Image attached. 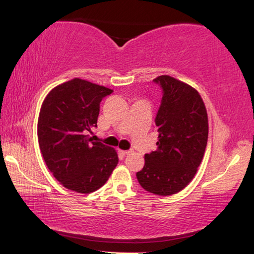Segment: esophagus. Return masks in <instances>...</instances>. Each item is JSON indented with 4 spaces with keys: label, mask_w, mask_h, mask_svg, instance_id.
Wrapping results in <instances>:
<instances>
[{
    "label": "esophagus",
    "mask_w": 254,
    "mask_h": 254,
    "mask_svg": "<svg viewBox=\"0 0 254 254\" xmlns=\"http://www.w3.org/2000/svg\"><path fill=\"white\" fill-rule=\"evenodd\" d=\"M120 153H121L123 156H126V155H127V154H130V150H120Z\"/></svg>",
    "instance_id": "obj_1"
}]
</instances>
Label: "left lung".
Segmentation results:
<instances>
[{
	"mask_svg": "<svg viewBox=\"0 0 254 254\" xmlns=\"http://www.w3.org/2000/svg\"><path fill=\"white\" fill-rule=\"evenodd\" d=\"M163 90L155 124L157 149L145 154L136 178L145 190L167 196L185 189L195 176L206 148L207 112L197 91L168 75L154 79Z\"/></svg>",
	"mask_w": 254,
	"mask_h": 254,
	"instance_id": "obj_1",
	"label": "left lung"
}]
</instances>
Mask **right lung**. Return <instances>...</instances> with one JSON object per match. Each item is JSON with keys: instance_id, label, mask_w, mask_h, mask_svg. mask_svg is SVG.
I'll return each mask as SVG.
<instances>
[{"instance_id": "1", "label": "right lung", "mask_w": 254, "mask_h": 254, "mask_svg": "<svg viewBox=\"0 0 254 254\" xmlns=\"http://www.w3.org/2000/svg\"><path fill=\"white\" fill-rule=\"evenodd\" d=\"M104 86L74 78L47 95L38 119V142L46 165L63 187L90 193L105 185L118 165V154L86 135L97 127Z\"/></svg>"}]
</instances>
